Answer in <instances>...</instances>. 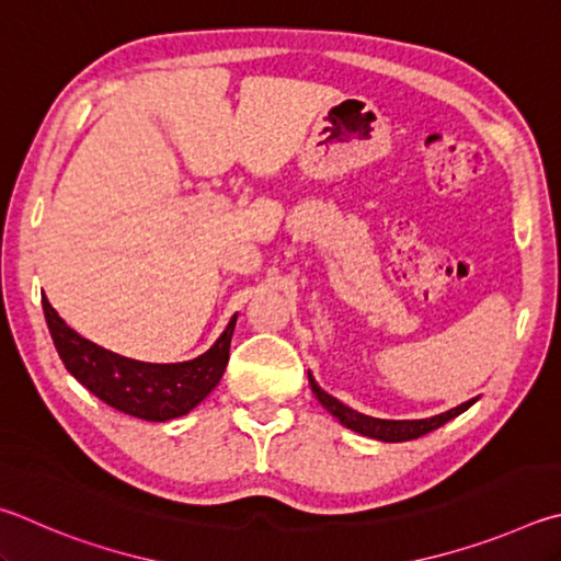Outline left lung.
Masks as SVG:
<instances>
[{
  "mask_svg": "<svg viewBox=\"0 0 561 561\" xmlns=\"http://www.w3.org/2000/svg\"><path fill=\"white\" fill-rule=\"evenodd\" d=\"M310 387H312V394L318 397L320 404L325 407L330 414L340 421L342 426L357 431V434H362V436H369V438H377V440H387V444H399V440H414L419 436H426V434H431V431H436L438 426H444L446 421L456 419L458 414H463V411L476 401V399H470V401H466V404H460L456 409L446 411V414H438V416H431V419L389 421V419L365 416V414H359V411L345 407L335 397H330L328 391H322L316 385V379H310Z\"/></svg>",
  "mask_w": 561,
  "mask_h": 561,
  "instance_id": "8db88e82",
  "label": "left lung"
}]
</instances>
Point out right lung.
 <instances>
[{
	"label": "right lung",
	"instance_id": "obj_1",
	"mask_svg": "<svg viewBox=\"0 0 561 561\" xmlns=\"http://www.w3.org/2000/svg\"><path fill=\"white\" fill-rule=\"evenodd\" d=\"M42 302L48 332L66 369L107 407L127 416L170 421L190 414L211 394L229 365L236 316L204 355L190 362H176V365H150V362L121 357L81 337L58 318L46 296Z\"/></svg>",
	"mask_w": 561,
	"mask_h": 561
}]
</instances>
